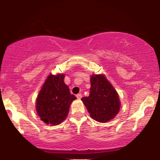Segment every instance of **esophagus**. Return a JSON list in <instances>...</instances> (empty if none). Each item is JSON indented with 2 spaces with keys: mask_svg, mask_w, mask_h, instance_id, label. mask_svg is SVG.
<instances>
[{
  "mask_svg": "<svg viewBox=\"0 0 160 160\" xmlns=\"http://www.w3.org/2000/svg\"><path fill=\"white\" fill-rule=\"evenodd\" d=\"M77 96V98H78V99H80L82 98V95L81 94H80V93H79V94H78L76 95Z\"/></svg>",
  "mask_w": 160,
  "mask_h": 160,
  "instance_id": "esophagus-1",
  "label": "esophagus"
}]
</instances>
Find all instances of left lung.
Listing matches in <instances>:
<instances>
[{
	"mask_svg": "<svg viewBox=\"0 0 160 160\" xmlns=\"http://www.w3.org/2000/svg\"><path fill=\"white\" fill-rule=\"evenodd\" d=\"M89 95L81 98L90 117L99 122L113 120L120 111L119 95L104 74H92Z\"/></svg>",
	"mask_w": 160,
	"mask_h": 160,
	"instance_id": "left-lung-1",
	"label": "left lung"
}]
</instances>
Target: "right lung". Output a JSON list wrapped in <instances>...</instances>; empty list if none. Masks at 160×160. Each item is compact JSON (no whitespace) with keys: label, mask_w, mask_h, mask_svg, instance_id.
I'll return each mask as SVG.
<instances>
[{"label":"right lung","mask_w":160,"mask_h":160,"mask_svg":"<svg viewBox=\"0 0 160 160\" xmlns=\"http://www.w3.org/2000/svg\"><path fill=\"white\" fill-rule=\"evenodd\" d=\"M65 74H49L36 99V111L46 124L57 126L65 120L76 97L64 82Z\"/></svg>","instance_id":"add662e5"}]
</instances>
